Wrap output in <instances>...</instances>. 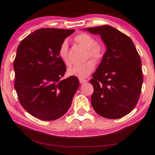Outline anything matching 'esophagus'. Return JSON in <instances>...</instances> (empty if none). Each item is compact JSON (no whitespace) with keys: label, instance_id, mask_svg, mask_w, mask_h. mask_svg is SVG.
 Instances as JSON below:
<instances>
[{"label":"esophagus","instance_id":"obj_1","mask_svg":"<svg viewBox=\"0 0 155 155\" xmlns=\"http://www.w3.org/2000/svg\"><path fill=\"white\" fill-rule=\"evenodd\" d=\"M79 81H80V83H81V84H83V83H85L87 82V79H85V78H79Z\"/></svg>","mask_w":155,"mask_h":155}]
</instances>
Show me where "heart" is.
Wrapping results in <instances>:
<instances>
[{"instance_id": "heart-1", "label": "heart", "mask_w": 155, "mask_h": 155, "mask_svg": "<svg viewBox=\"0 0 155 155\" xmlns=\"http://www.w3.org/2000/svg\"><path fill=\"white\" fill-rule=\"evenodd\" d=\"M75 42L87 49V56L95 60H99L103 57L104 50L102 46L97 43L96 40L92 36L86 33H81L75 36ZM58 55L63 62L70 65V61L68 57V43L66 41H63L60 45ZM95 62L90 60L82 64H75L68 69L67 73L71 77L85 78L91 74L95 68Z\"/></svg>"}]
</instances>
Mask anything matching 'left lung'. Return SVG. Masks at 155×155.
Here are the masks:
<instances>
[{
  "instance_id": "8db88e82",
  "label": "left lung",
  "mask_w": 155,
  "mask_h": 155,
  "mask_svg": "<svg viewBox=\"0 0 155 155\" xmlns=\"http://www.w3.org/2000/svg\"><path fill=\"white\" fill-rule=\"evenodd\" d=\"M84 30L100 35L106 47L90 80L94 89L91 105L100 116L120 119L138 102L143 83L141 59L131 39L113 27L104 25Z\"/></svg>"
}]
</instances>
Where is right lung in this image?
Listing matches in <instances>:
<instances>
[{
    "instance_id": "1",
    "label": "right lung",
    "mask_w": 155,
    "mask_h": 155,
    "mask_svg": "<svg viewBox=\"0 0 155 155\" xmlns=\"http://www.w3.org/2000/svg\"><path fill=\"white\" fill-rule=\"evenodd\" d=\"M74 30L41 28L21 41L13 62L15 89L22 107L33 117L53 120L71 106L79 87L76 77L61 80L66 68L60 45Z\"/></svg>"
}]
</instances>
